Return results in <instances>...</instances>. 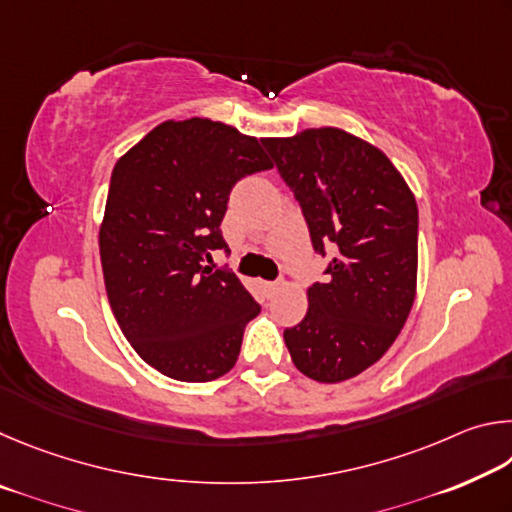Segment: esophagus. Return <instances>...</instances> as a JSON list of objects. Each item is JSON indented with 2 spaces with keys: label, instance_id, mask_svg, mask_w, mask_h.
Segmentation results:
<instances>
[{
  "label": "esophagus",
  "instance_id": "1",
  "mask_svg": "<svg viewBox=\"0 0 512 512\" xmlns=\"http://www.w3.org/2000/svg\"><path fill=\"white\" fill-rule=\"evenodd\" d=\"M282 287V280H275V282H266V291L268 293H275L277 289Z\"/></svg>",
  "mask_w": 512,
  "mask_h": 512
}]
</instances>
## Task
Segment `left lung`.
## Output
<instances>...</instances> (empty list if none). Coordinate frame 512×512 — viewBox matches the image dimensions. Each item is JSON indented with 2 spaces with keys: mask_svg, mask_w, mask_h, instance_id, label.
<instances>
[{
  "mask_svg": "<svg viewBox=\"0 0 512 512\" xmlns=\"http://www.w3.org/2000/svg\"><path fill=\"white\" fill-rule=\"evenodd\" d=\"M293 192L325 282L307 291V316L284 329L296 368L316 381L359 375L404 327L418 277V205L375 146L339 128L264 140Z\"/></svg>",
  "mask_w": 512,
  "mask_h": 512,
  "instance_id": "8db88e82",
  "label": "left lung"
}]
</instances>
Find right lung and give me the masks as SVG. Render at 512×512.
I'll return each mask as SVG.
<instances>
[{"instance_id": "obj_1", "label": "right lung", "mask_w": 512, "mask_h": 512, "mask_svg": "<svg viewBox=\"0 0 512 512\" xmlns=\"http://www.w3.org/2000/svg\"><path fill=\"white\" fill-rule=\"evenodd\" d=\"M273 164L255 137L221 121H167L112 169L99 248L108 300L135 352L178 381L237 363L259 305L230 268L221 221L241 178Z\"/></svg>"}]
</instances>
